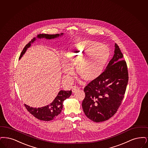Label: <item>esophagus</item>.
<instances>
[{
  "instance_id": "esophagus-1",
  "label": "esophagus",
  "mask_w": 148,
  "mask_h": 148,
  "mask_svg": "<svg viewBox=\"0 0 148 148\" xmlns=\"http://www.w3.org/2000/svg\"><path fill=\"white\" fill-rule=\"evenodd\" d=\"M77 90H78V87L77 86H73V87H72V92H73V93L76 92Z\"/></svg>"
}]
</instances>
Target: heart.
<instances>
[{"instance_id":"1","label":"heart","mask_w":148,"mask_h":148,"mask_svg":"<svg viewBox=\"0 0 148 148\" xmlns=\"http://www.w3.org/2000/svg\"><path fill=\"white\" fill-rule=\"evenodd\" d=\"M108 47L96 41L86 40L71 46L65 53L62 64L67 76L76 67L77 75L86 81L96 79L102 73L109 58Z\"/></svg>"}]
</instances>
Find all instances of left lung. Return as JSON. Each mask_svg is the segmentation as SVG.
Returning a JSON list of instances; mask_svg holds the SVG:
<instances>
[{
	"instance_id": "8db88e82",
	"label": "left lung",
	"mask_w": 148,
	"mask_h": 148,
	"mask_svg": "<svg viewBox=\"0 0 148 148\" xmlns=\"http://www.w3.org/2000/svg\"><path fill=\"white\" fill-rule=\"evenodd\" d=\"M123 55L116 44L114 54L106 69L84 88V113L95 122H102L114 115L120 107L128 82V71Z\"/></svg>"
}]
</instances>
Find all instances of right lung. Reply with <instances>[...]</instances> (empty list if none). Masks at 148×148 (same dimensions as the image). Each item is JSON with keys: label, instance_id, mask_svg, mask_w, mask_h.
Instances as JSON below:
<instances>
[{"label": "right lung", "instance_id": "add662e5", "mask_svg": "<svg viewBox=\"0 0 148 148\" xmlns=\"http://www.w3.org/2000/svg\"><path fill=\"white\" fill-rule=\"evenodd\" d=\"M63 34H61L62 35ZM59 34H53V35H49V34H39L38 36L39 38H45L47 39H51L55 38L59 36ZM35 40V38H34L31 40V41L25 45L23 50L21 52L19 59L22 57V56L25 53L27 49L30 46V43L33 42ZM72 93L71 90H60L58 95L55 98V99L49 105H47L44 107L41 108H32L24 104L26 109L29 112L32 116H34L35 118L41 121H50L55 119L57 116L60 114L61 112V110L63 107V102L64 99L68 98L70 96Z\"/></svg>", "mask_w": 148, "mask_h": 148}]
</instances>
